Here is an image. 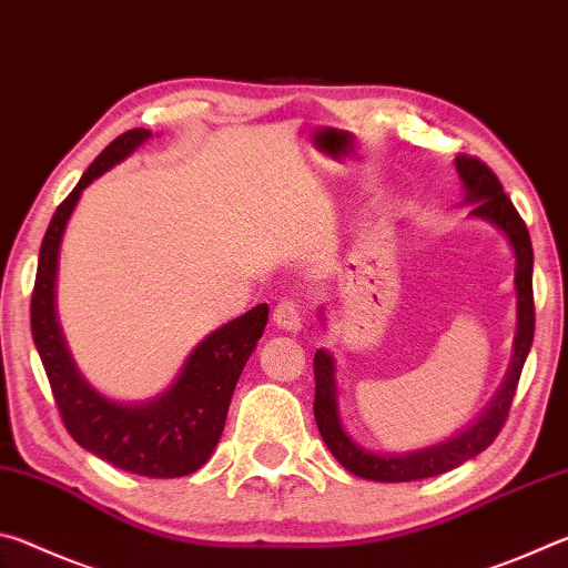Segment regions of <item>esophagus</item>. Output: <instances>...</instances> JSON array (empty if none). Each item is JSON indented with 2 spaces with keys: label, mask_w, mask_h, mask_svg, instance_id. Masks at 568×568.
<instances>
[{
  "label": "esophagus",
  "mask_w": 568,
  "mask_h": 568,
  "mask_svg": "<svg viewBox=\"0 0 568 568\" xmlns=\"http://www.w3.org/2000/svg\"><path fill=\"white\" fill-rule=\"evenodd\" d=\"M273 323H275L281 331L297 333V331H301V325H303L301 305H297L295 301H291V297H285V301H281V303L275 305Z\"/></svg>",
  "instance_id": "obj_1"
}]
</instances>
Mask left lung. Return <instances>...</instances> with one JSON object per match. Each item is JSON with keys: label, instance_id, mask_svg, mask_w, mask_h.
<instances>
[{"label": "left lung", "instance_id": "obj_1", "mask_svg": "<svg viewBox=\"0 0 568 568\" xmlns=\"http://www.w3.org/2000/svg\"><path fill=\"white\" fill-rule=\"evenodd\" d=\"M458 178L464 180L466 187V203H474L470 215L484 217L488 223H494L498 230H504V235L511 243L516 253V293H518V331L514 341V358L508 376L504 381L501 390H498L496 400L491 403L484 416H480L474 426L464 434L446 440V444L416 450V454L406 456H378L371 450H363L355 446L345 434L338 418V403H335V378H333V358L325 351H318L313 358L315 371V400L313 413L318 430L325 440V446L331 448V454L341 460V466L351 474L368 478V480H386V484H398V480H418L430 478L446 470L466 464L480 450H486L494 444L496 436L501 434L504 423L511 410V403L518 388V378H521L526 355L531 351L534 343V250L531 237H528L526 223L518 215L511 200L506 197L504 185L494 175V170L480 162L474 155H458L456 158Z\"/></svg>", "mask_w": 568, "mask_h": 568}]
</instances>
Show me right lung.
<instances>
[{"label":"right lung","instance_id":"obj_1","mask_svg":"<svg viewBox=\"0 0 568 568\" xmlns=\"http://www.w3.org/2000/svg\"><path fill=\"white\" fill-rule=\"evenodd\" d=\"M150 138L134 128L114 138L62 200L47 227L32 291V338L62 423L77 444L108 464L150 478L187 476L205 464L223 436L227 406L250 353L267 323V305L230 321L197 345L168 393L142 406L100 396L74 368L54 315V277L62 233L82 190Z\"/></svg>","mask_w":568,"mask_h":568}]
</instances>
